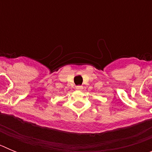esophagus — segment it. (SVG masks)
Masks as SVG:
<instances>
[{
  "label": "esophagus",
  "instance_id": "obj_1",
  "mask_svg": "<svg viewBox=\"0 0 152 152\" xmlns=\"http://www.w3.org/2000/svg\"><path fill=\"white\" fill-rule=\"evenodd\" d=\"M82 89H83L82 86H80V85L76 86V90H77V91H81Z\"/></svg>",
  "mask_w": 152,
  "mask_h": 152
}]
</instances>
